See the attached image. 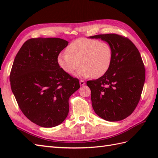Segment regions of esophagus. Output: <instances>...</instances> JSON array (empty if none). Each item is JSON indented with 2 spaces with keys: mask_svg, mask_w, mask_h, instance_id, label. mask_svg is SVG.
<instances>
[{
  "mask_svg": "<svg viewBox=\"0 0 158 158\" xmlns=\"http://www.w3.org/2000/svg\"><path fill=\"white\" fill-rule=\"evenodd\" d=\"M79 83H80V85H84L85 84V83L83 80H80Z\"/></svg>",
  "mask_w": 158,
  "mask_h": 158,
  "instance_id": "1",
  "label": "esophagus"
}]
</instances>
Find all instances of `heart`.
<instances>
[{"instance_id":"1","label":"heart","mask_w":158,"mask_h":158,"mask_svg":"<svg viewBox=\"0 0 158 158\" xmlns=\"http://www.w3.org/2000/svg\"><path fill=\"white\" fill-rule=\"evenodd\" d=\"M113 58V49L108 43L88 38H79L60 53L57 62L64 72L71 75L82 66L76 75L88 78L99 77L107 72Z\"/></svg>"}]
</instances>
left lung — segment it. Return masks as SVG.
Masks as SVG:
<instances>
[{
  "mask_svg": "<svg viewBox=\"0 0 158 158\" xmlns=\"http://www.w3.org/2000/svg\"><path fill=\"white\" fill-rule=\"evenodd\" d=\"M111 46L109 70L100 78L87 81L91 89L93 109L101 118L117 122L130 115L138 105L145 80V69L138 49L126 37L117 34L90 36Z\"/></svg>",
  "mask_w": 158,
  "mask_h": 158,
  "instance_id": "8db88e82",
  "label": "left lung"
}]
</instances>
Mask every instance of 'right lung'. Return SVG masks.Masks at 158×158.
<instances>
[{
	"mask_svg": "<svg viewBox=\"0 0 158 158\" xmlns=\"http://www.w3.org/2000/svg\"><path fill=\"white\" fill-rule=\"evenodd\" d=\"M69 42L60 38H35L23 43L10 73L11 90L22 113L41 127L62 123L69 111L70 96L79 79L60 69L57 58Z\"/></svg>",
	"mask_w": 158,
	"mask_h": 158,
	"instance_id": "1",
	"label": "right lung"
}]
</instances>
